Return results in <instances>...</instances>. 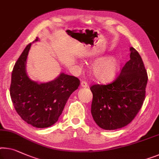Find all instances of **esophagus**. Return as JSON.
<instances>
[{
  "label": "esophagus",
  "instance_id": "obj_1",
  "mask_svg": "<svg viewBox=\"0 0 159 159\" xmlns=\"http://www.w3.org/2000/svg\"><path fill=\"white\" fill-rule=\"evenodd\" d=\"M89 87V85H88L86 81H82L80 83V88H87Z\"/></svg>",
  "mask_w": 159,
  "mask_h": 159
}]
</instances>
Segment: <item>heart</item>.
I'll list each match as a JSON object with an SVG mask.
<instances>
[{
    "instance_id": "heart-1",
    "label": "heart",
    "mask_w": 159,
    "mask_h": 159,
    "mask_svg": "<svg viewBox=\"0 0 159 159\" xmlns=\"http://www.w3.org/2000/svg\"><path fill=\"white\" fill-rule=\"evenodd\" d=\"M120 67V59L117 56L103 57L96 60L91 66L94 79L100 82H108L115 79Z\"/></svg>"
}]
</instances>
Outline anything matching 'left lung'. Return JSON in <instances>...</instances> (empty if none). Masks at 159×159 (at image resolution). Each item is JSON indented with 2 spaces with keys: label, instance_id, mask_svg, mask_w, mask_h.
<instances>
[{
  "label": "left lung",
  "instance_id": "8db88e82",
  "mask_svg": "<svg viewBox=\"0 0 159 159\" xmlns=\"http://www.w3.org/2000/svg\"><path fill=\"white\" fill-rule=\"evenodd\" d=\"M130 60L108 85H93L91 114L101 129L116 130L131 123L143 105L148 81L141 56L133 47Z\"/></svg>",
  "mask_w": 159,
  "mask_h": 159
}]
</instances>
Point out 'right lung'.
<instances>
[{
	"instance_id": "1",
	"label": "right lung",
	"mask_w": 159,
	"mask_h": 159,
	"mask_svg": "<svg viewBox=\"0 0 159 159\" xmlns=\"http://www.w3.org/2000/svg\"><path fill=\"white\" fill-rule=\"evenodd\" d=\"M39 41L37 37L33 43ZM32 43L25 47L14 66L10 94L21 118L33 126L43 129L58 121L68 98L79 88L80 80L64 73L46 83L30 79L26 72V63Z\"/></svg>"
}]
</instances>
